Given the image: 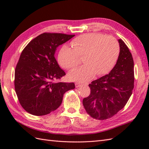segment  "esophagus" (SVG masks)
Listing matches in <instances>:
<instances>
[{"label": "esophagus", "mask_w": 149, "mask_h": 149, "mask_svg": "<svg viewBox=\"0 0 149 149\" xmlns=\"http://www.w3.org/2000/svg\"><path fill=\"white\" fill-rule=\"evenodd\" d=\"M75 87L78 88V87H80V86H83V84H82V83H75Z\"/></svg>", "instance_id": "1"}]
</instances>
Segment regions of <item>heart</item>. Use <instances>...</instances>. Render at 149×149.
Segmentation results:
<instances>
[{
    "instance_id": "heart-1",
    "label": "heart",
    "mask_w": 149,
    "mask_h": 149,
    "mask_svg": "<svg viewBox=\"0 0 149 149\" xmlns=\"http://www.w3.org/2000/svg\"><path fill=\"white\" fill-rule=\"evenodd\" d=\"M71 45L72 47H61L58 61L64 68L71 70L80 63V57H83L85 65L69 74L71 79L80 81L89 80L95 74H107L115 66L120 53L118 41L100 33L82 34L72 41Z\"/></svg>"
}]
</instances>
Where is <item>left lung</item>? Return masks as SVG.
Listing matches in <instances>:
<instances>
[{
  "label": "left lung",
  "instance_id": "8db88e82",
  "mask_svg": "<svg viewBox=\"0 0 149 149\" xmlns=\"http://www.w3.org/2000/svg\"><path fill=\"white\" fill-rule=\"evenodd\" d=\"M120 54L114 68L109 74L89 84L90 95L83 104L92 118H110L124 107L134 88V61L127 46L118 40Z\"/></svg>",
  "mask_w": 149,
  "mask_h": 149
}]
</instances>
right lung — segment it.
I'll return each mask as SVG.
<instances>
[{"mask_svg":"<svg viewBox=\"0 0 149 149\" xmlns=\"http://www.w3.org/2000/svg\"><path fill=\"white\" fill-rule=\"evenodd\" d=\"M75 35L45 33L22 50L15 72V89L20 105L31 115L49 114L61 105L74 83L54 82L66 75L55 58L58 47Z\"/></svg>","mask_w":149,"mask_h":149,"instance_id":"obj_1","label":"right lung"}]
</instances>
